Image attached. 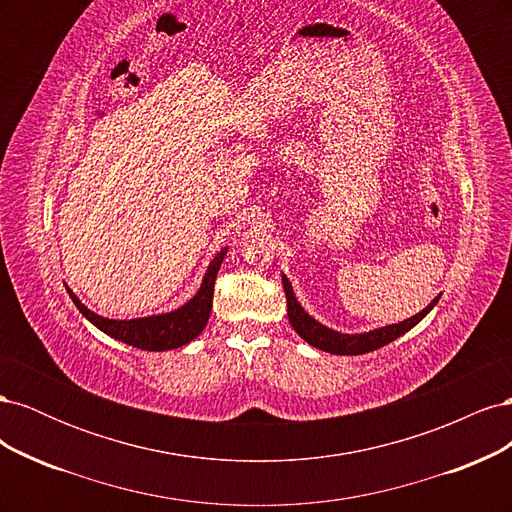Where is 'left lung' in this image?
Returning <instances> with one entry per match:
<instances>
[{
    "label": "left lung",
    "mask_w": 512,
    "mask_h": 512,
    "mask_svg": "<svg viewBox=\"0 0 512 512\" xmlns=\"http://www.w3.org/2000/svg\"><path fill=\"white\" fill-rule=\"evenodd\" d=\"M282 282H284L286 303H288V320L292 324V329L297 331L307 344H312L314 348H320V350L331 352V354H365V352L386 346L389 342H393V339H397L399 335L410 331L414 324L421 322L431 312V307L436 305L440 299V297H436L423 309V312H418L416 316L399 322V324H389V327H382V329L361 333V335H344V333H337V331L322 327V324L316 322L312 316H307L305 309L297 303V299H294L290 282L286 280V277H282Z\"/></svg>",
    "instance_id": "left-lung-1"
}]
</instances>
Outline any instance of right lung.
<instances>
[{
	"label": "right lung",
	"instance_id": "add662e5",
	"mask_svg": "<svg viewBox=\"0 0 512 512\" xmlns=\"http://www.w3.org/2000/svg\"><path fill=\"white\" fill-rule=\"evenodd\" d=\"M226 250L228 247H224V250L211 260V265L205 273L203 286H200L196 297L185 303L183 307H179L177 312H170V314L136 318V320H108L87 309L79 299H76V294L70 288H68V294L74 301V305L79 307V312L89 322H94L100 331L119 339V342L141 348V350H149V352L173 350L192 342V339L198 337L200 331L205 329L211 307H213L215 275H218Z\"/></svg>",
	"mask_w": 512,
	"mask_h": 512
}]
</instances>
